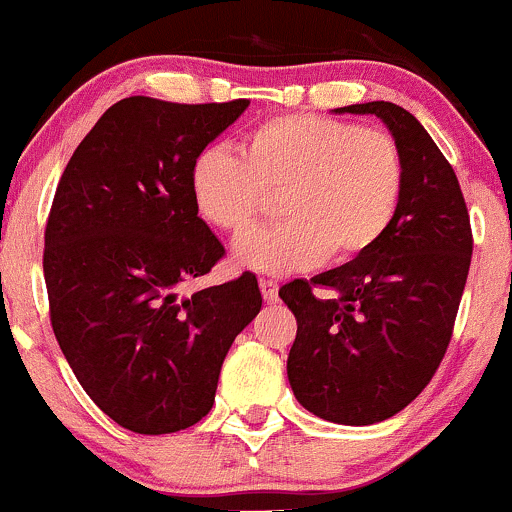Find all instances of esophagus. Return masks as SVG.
Masks as SVG:
<instances>
[{"label": "esophagus", "mask_w": 512, "mask_h": 512, "mask_svg": "<svg viewBox=\"0 0 512 512\" xmlns=\"http://www.w3.org/2000/svg\"><path fill=\"white\" fill-rule=\"evenodd\" d=\"M260 289L262 296H265L267 303H274L279 299V286L277 282H269V279H260Z\"/></svg>", "instance_id": "obj_1"}]
</instances>
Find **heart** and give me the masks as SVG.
<instances>
[{"mask_svg":"<svg viewBox=\"0 0 512 512\" xmlns=\"http://www.w3.org/2000/svg\"><path fill=\"white\" fill-rule=\"evenodd\" d=\"M189 189L211 226L243 233L282 192V226L252 230L233 245L238 267L301 272L325 257L350 262L386 235L406 189V162L389 133L318 114L274 116L247 133L240 155H196Z\"/></svg>","mask_w":512,"mask_h":512,"instance_id":"obj_1","label":"heart"}]
</instances>
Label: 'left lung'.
Instances as JSON below:
<instances>
[{
    "label": "left lung",
    "mask_w": 512,
    "mask_h": 512,
    "mask_svg": "<svg viewBox=\"0 0 512 512\" xmlns=\"http://www.w3.org/2000/svg\"><path fill=\"white\" fill-rule=\"evenodd\" d=\"M335 114L384 121L406 162V189L372 250L279 289L299 323L286 374L296 401L318 418L374 425L403 411L440 367L474 243L457 174L413 114L391 101ZM313 285L334 296L320 300Z\"/></svg>",
    "instance_id": "8db88e82"
}]
</instances>
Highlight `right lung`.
<instances>
[{"label":"right lung","mask_w":512,"mask_h":512,"mask_svg":"<svg viewBox=\"0 0 512 512\" xmlns=\"http://www.w3.org/2000/svg\"><path fill=\"white\" fill-rule=\"evenodd\" d=\"M247 106L116 101L55 192L43 252L53 333L87 396L140 435L211 411L223 359L262 308L250 272L179 296L226 252L194 206L192 165Z\"/></svg>","instance_id":"obj_1"}]
</instances>
